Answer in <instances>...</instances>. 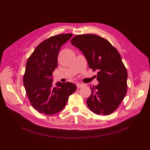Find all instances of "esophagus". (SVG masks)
<instances>
[{
  "instance_id": "obj_1",
  "label": "esophagus",
  "mask_w": 150,
  "mask_h": 150,
  "mask_svg": "<svg viewBox=\"0 0 150 150\" xmlns=\"http://www.w3.org/2000/svg\"><path fill=\"white\" fill-rule=\"evenodd\" d=\"M76 85L77 88H80L84 86V84L82 83H76Z\"/></svg>"
}]
</instances>
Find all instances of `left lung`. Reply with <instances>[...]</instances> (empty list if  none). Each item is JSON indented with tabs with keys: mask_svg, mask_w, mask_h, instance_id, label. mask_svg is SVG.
<instances>
[{
	"mask_svg": "<svg viewBox=\"0 0 150 150\" xmlns=\"http://www.w3.org/2000/svg\"><path fill=\"white\" fill-rule=\"evenodd\" d=\"M71 43L82 51L89 67L97 70L99 83L90 87L89 108L97 115L111 114L127 93V72L120 53L107 40L95 34L77 35Z\"/></svg>",
	"mask_w": 150,
	"mask_h": 150,
	"instance_id": "1",
	"label": "left lung"
}]
</instances>
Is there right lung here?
<instances>
[{
    "label": "right lung",
    "mask_w": 150,
    "mask_h": 150,
    "mask_svg": "<svg viewBox=\"0 0 150 150\" xmlns=\"http://www.w3.org/2000/svg\"><path fill=\"white\" fill-rule=\"evenodd\" d=\"M71 37V34L51 37L38 45L27 61L24 86L30 104L39 113L51 115L59 112L76 89L70 82H57L54 87L52 78L60 49Z\"/></svg>",
    "instance_id": "right-lung-1"
}]
</instances>
